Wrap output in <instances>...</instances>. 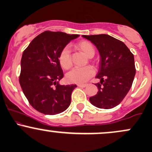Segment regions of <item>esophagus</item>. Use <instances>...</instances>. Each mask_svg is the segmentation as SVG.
<instances>
[{
  "mask_svg": "<svg viewBox=\"0 0 152 152\" xmlns=\"http://www.w3.org/2000/svg\"><path fill=\"white\" fill-rule=\"evenodd\" d=\"M77 86L78 87H83V88H84V87H86L87 86V84H83V83H78V84H77Z\"/></svg>",
  "mask_w": 152,
  "mask_h": 152,
  "instance_id": "esophagus-1",
  "label": "esophagus"
}]
</instances>
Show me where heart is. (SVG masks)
<instances>
[{
  "instance_id": "1",
  "label": "heart",
  "mask_w": 152,
  "mask_h": 152,
  "mask_svg": "<svg viewBox=\"0 0 152 152\" xmlns=\"http://www.w3.org/2000/svg\"><path fill=\"white\" fill-rule=\"evenodd\" d=\"M78 46L84 52L88 57H93L95 54V48L92 43L88 41H81L78 43ZM58 61L64 69H67L72 64L71 50L69 46L62 48L58 56ZM95 74V70L92 66H86L84 67H75L67 73L66 79L73 83H83L90 79Z\"/></svg>"
}]
</instances>
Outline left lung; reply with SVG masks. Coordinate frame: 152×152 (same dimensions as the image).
Returning <instances> with one entry per match:
<instances>
[{"instance_id":"left-lung-1","label":"left lung","mask_w":152,"mask_h":152,"mask_svg":"<svg viewBox=\"0 0 152 152\" xmlns=\"http://www.w3.org/2000/svg\"><path fill=\"white\" fill-rule=\"evenodd\" d=\"M89 40L99 50L100 66L96 83L98 92L89 98L94 106L112 109L122 102L132 86L136 74L134 55L122 41L106 34L91 35Z\"/></svg>"}]
</instances>
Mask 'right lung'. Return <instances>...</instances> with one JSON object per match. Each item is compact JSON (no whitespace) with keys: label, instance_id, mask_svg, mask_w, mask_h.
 Returning <instances> with one entry per match:
<instances>
[{"label":"right lung","instance_id":"obj_1","mask_svg":"<svg viewBox=\"0 0 152 152\" xmlns=\"http://www.w3.org/2000/svg\"><path fill=\"white\" fill-rule=\"evenodd\" d=\"M78 35L46 31L24 50L19 83L32 107L47 115L60 114L71 104L76 85H60L64 72L58 61L60 51Z\"/></svg>","mask_w":152,"mask_h":152}]
</instances>
